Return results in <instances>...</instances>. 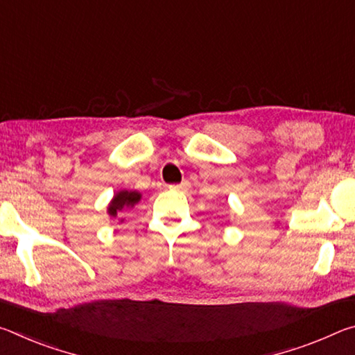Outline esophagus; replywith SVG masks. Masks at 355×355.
Segmentation results:
<instances>
[{
	"label": "esophagus",
	"instance_id": "34e87169",
	"mask_svg": "<svg viewBox=\"0 0 355 355\" xmlns=\"http://www.w3.org/2000/svg\"><path fill=\"white\" fill-rule=\"evenodd\" d=\"M189 188V182H183L180 184H169V189H177V191H186Z\"/></svg>",
	"mask_w": 355,
	"mask_h": 355
}]
</instances>
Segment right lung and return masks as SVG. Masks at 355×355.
I'll return each mask as SVG.
<instances>
[{"label": "right lung", "mask_w": 355, "mask_h": 355, "mask_svg": "<svg viewBox=\"0 0 355 355\" xmlns=\"http://www.w3.org/2000/svg\"><path fill=\"white\" fill-rule=\"evenodd\" d=\"M141 200V194L136 191H120L119 194L114 196V199L111 202L110 208H107V211L112 216V218H116L117 211H122V209L127 207H135L137 202Z\"/></svg>", "instance_id": "1"}]
</instances>
